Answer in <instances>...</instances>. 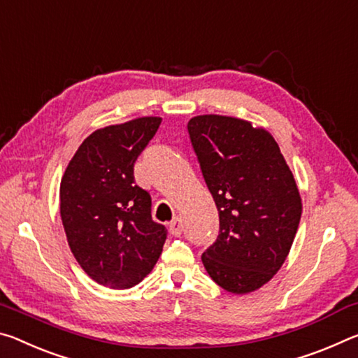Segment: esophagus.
<instances>
[{
	"label": "esophagus",
	"instance_id": "esophagus-1",
	"mask_svg": "<svg viewBox=\"0 0 358 358\" xmlns=\"http://www.w3.org/2000/svg\"><path fill=\"white\" fill-rule=\"evenodd\" d=\"M184 231V224L182 220H180L179 217H176L171 224H169V233L173 234V236H180Z\"/></svg>",
	"mask_w": 358,
	"mask_h": 358
}]
</instances>
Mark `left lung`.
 Wrapping results in <instances>:
<instances>
[{"label": "left lung", "mask_w": 358, "mask_h": 358, "mask_svg": "<svg viewBox=\"0 0 358 358\" xmlns=\"http://www.w3.org/2000/svg\"><path fill=\"white\" fill-rule=\"evenodd\" d=\"M220 230L203 252L213 280L231 294L265 285L282 266L301 219V198L289 165L265 128L227 115L187 124Z\"/></svg>", "instance_id": "obj_1"}]
</instances>
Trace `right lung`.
Segmentation results:
<instances>
[{
  "mask_svg": "<svg viewBox=\"0 0 358 358\" xmlns=\"http://www.w3.org/2000/svg\"><path fill=\"white\" fill-rule=\"evenodd\" d=\"M160 117H141L93 131L60 184V214L69 249L98 284L130 289L155 266L166 239L152 220L149 192L134 182V162L155 136Z\"/></svg>",
  "mask_w": 358,
  "mask_h": 358,
  "instance_id": "1",
  "label": "right lung"
}]
</instances>
